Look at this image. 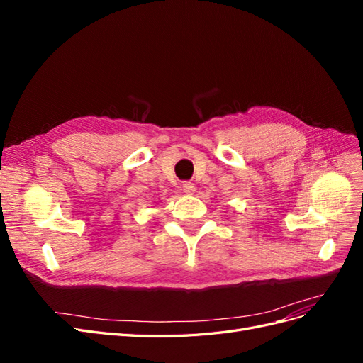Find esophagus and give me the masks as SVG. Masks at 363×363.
Segmentation results:
<instances>
[{"label":"esophagus","instance_id":"34e87169","mask_svg":"<svg viewBox=\"0 0 363 363\" xmlns=\"http://www.w3.org/2000/svg\"><path fill=\"white\" fill-rule=\"evenodd\" d=\"M183 191L186 192V194H194L195 192V184L192 183V182H184L183 183Z\"/></svg>","mask_w":363,"mask_h":363}]
</instances>
